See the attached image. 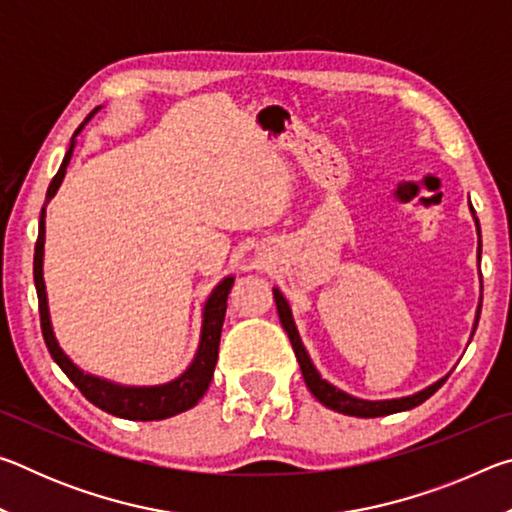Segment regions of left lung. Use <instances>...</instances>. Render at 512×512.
Segmentation results:
<instances>
[{
	"label": "left lung",
	"instance_id": "left-lung-1",
	"mask_svg": "<svg viewBox=\"0 0 512 512\" xmlns=\"http://www.w3.org/2000/svg\"><path fill=\"white\" fill-rule=\"evenodd\" d=\"M474 219H476V216H474ZM476 230H479V257H481V228H479V219H476ZM273 298H275V305H277V314H280V323L284 327V332L289 334V341L293 345V352H296V357H298L302 377H305V384H307V388L311 391V395H314L320 404L327 406V409L339 411L343 415H357V418H379V415H391V413L409 411V409H413V406H420L424 400H429V397L436 393L438 388L447 381V377H443L440 381H436V384H431L429 388H424V391L415 393V395H409V397H400V400H384V402L357 400V397H352L348 393L339 391V388L332 386V384H329V381H325L323 377L318 375V370L314 368V363H311L309 354L305 350V345H302L300 336H298L296 323H293V318H291L289 302L284 300V296L277 289H273ZM479 314H481V305H479V311H476L474 329H476V325H479Z\"/></svg>",
	"mask_w": 512,
	"mask_h": 512
}]
</instances>
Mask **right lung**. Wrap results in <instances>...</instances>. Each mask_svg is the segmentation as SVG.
I'll return each mask as SVG.
<instances>
[{"instance_id": "right-lung-1", "label": "right lung", "mask_w": 512, "mask_h": 512, "mask_svg": "<svg viewBox=\"0 0 512 512\" xmlns=\"http://www.w3.org/2000/svg\"><path fill=\"white\" fill-rule=\"evenodd\" d=\"M97 110L99 108H94L88 115V119ZM79 131H81V126L76 128V133ZM72 151H74V142H72V146H69V151L65 155L63 164H60V169L54 176V180H51V185L47 189V201L58 192L60 183H63L67 164H69V160H72ZM42 253H45V207H42V214H40L36 255H33V280H36V291H38L40 327H42V336H45V343H47L51 359L58 363L60 370H63L69 377V381L79 388L85 400L92 402L94 406H99L101 411L117 415V418L142 420V422L171 418V415L183 413L198 404V400L205 395L207 386H210L216 359H219L221 327H223L225 309H228V296L232 291V284H235V277H225L219 287L214 289L210 300L205 302L201 345H198L196 357L192 361V366L187 368L185 375H180L178 379H173L164 386L128 388V386L110 384V381H106V379L85 375V372L76 368L74 363L65 357V352L58 348L56 336H54V332H51V323H49L45 280H42Z\"/></svg>"}]
</instances>
